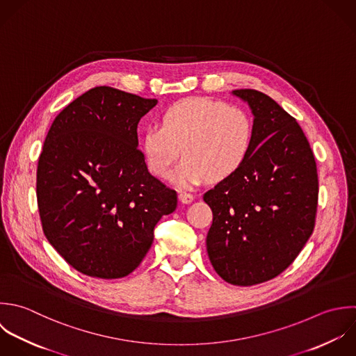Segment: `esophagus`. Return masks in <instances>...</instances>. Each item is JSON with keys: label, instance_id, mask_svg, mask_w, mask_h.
I'll return each mask as SVG.
<instances>
[{"label": "esophagus", "instance_id": "1", "mask_svg": "<svg viewBox=\"0 0 356 356\" xmlns=\"http://www.w3.org/2000/svg\"><path fill=\"white\" fill-rule=\"evenodd\" d=\"M179 200L183 202V204H190L194 201V195L190 194V193H186V191H181L179 194Z\"/></svg>", "mask_w": 356, "mask_h": 356}]
</instances>
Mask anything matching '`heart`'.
I'll return each mask as SVG.
<instances>
[{"mask_svg":"<svg viewBox=\"0 0 356 356\" xmlns=\"http://www.w3.org/2000/svg\"><path fill=\"white\" fill-rule=\"evenodd\" d=\"M252 136L254 123L245 109L191 97L170 105L161 124L145 129L143 148L151 172L159 177H166L184 154L177 179L190 186L233 175L247 159Z\"/></svg>","mask_w":356,"mask_h":356,"instance_id":"obj_1","label":"heart"}]
</instances>
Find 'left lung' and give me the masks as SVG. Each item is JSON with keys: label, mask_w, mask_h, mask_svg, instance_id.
Listing matches in <instances>:
<instances>
[{"label": "left lung", "mask_w": 356, "mask_h": 356, "mask_svg": "<svg viewBox=\"0 0 356 356\" xmlns=\"http://www.w3.org/2000/svg\"><path fill=\"white\" fill-rule=\"evenodd\" d=\"M233 94L252 109L254 136L244 163L204 194L213 213L207 251L225 282L254 286L284 272L309 240L319 180L297 120L261 91Z\"/></svg>", "instance_id": "obj_1"}]
</instances>
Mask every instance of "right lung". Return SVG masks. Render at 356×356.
Segmentation results:
<instances>
[{
	"mask_svg": "<svg viewBox=\"0 0 356 356\" xmlns=\"http://www.w3.org/2000/svg\"><path fill=\"white\" fill-rule=\"evenodd\" d=\"M113 87L88 90L54 119L37 165L42 232L76 270L120 279L144 259L177 193L147 169L137 124L156 105Z\"/></svg>",
	"mask_w": 356,
	"mask_h": 356,
	"instance_id": "add662e5",
	"label": "right lung"
}]
</instances>
